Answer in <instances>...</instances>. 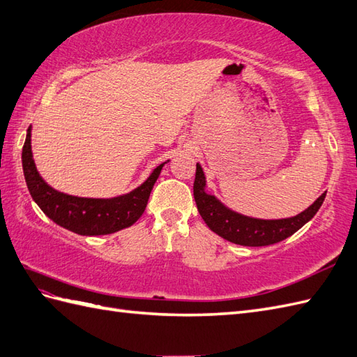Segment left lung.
Listing matches in <instances>:
<instances>
[{
  "mask_svg": "<svg viewBox=\"0 0 357 357\" xmlns=\"http://www.w3.org/2000/svg\"><path fill=\"white\" fill-rule=\"evenodd\" d=\"M194 198L198 212L207 224V227L218 234V236L238 245L265 247L289 238L291 234L300 230L304 224L314 218L319 207L323 206L326 192L319 195L303 212L295 216H289V218H253V216H247L233 211V208L225 206L213 194H208L204 171L202 165L197 163Z\"/></svg>",
  "mask_w": 357,
  "mask_h": 357,
  "instance_id": "1",
  "label": "left lung"
}]
</instances>
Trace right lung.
<instances>
[{"mask_svg":"<svg viewBox=\"0 0 357 357\" xmlns=\"http://www.w3.org/2000/svg\"><path fill=\"white\" fill-rule=\"evenodd\" d=\"M155 167L141 186L113 198H84L59 192L40 177L31 151V126L22 149L25 183L40 211L60 227L83 236L110 234L133 225L144 213L151 189L165 163Z\"/></svg>","mask_w":357,"mask_h":357,"instance_id":"right-lung-1","label":"right lung"}]
</instances>
